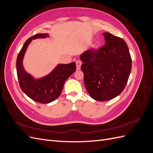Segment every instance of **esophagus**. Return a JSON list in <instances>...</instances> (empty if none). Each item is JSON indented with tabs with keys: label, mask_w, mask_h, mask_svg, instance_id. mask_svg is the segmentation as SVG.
<instances>
[{
	"label": "esophagus",
	"mask_w": 153,
	"mask_h": 153,
	"mask_svg": "<svg viewBox=\"0 0 153 153\" xmlns=\"http://www.w3.org/2000/svg\"><path fill=\"white\" fill-rule=\"evenodd\" d=\"M82 63V62L80 60H78V61H76V69H77V70H79V69H80Z\"/></svg>",
	"instance_id": "1"
}]
</instances>
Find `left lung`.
<instances>
[{
  "instance_id": "8db88e82",
  "label": "left lung",
  "mask_w": 153,
  "mask_h": 153,
  "mask_svg": "<svg viewBox=\"0 0 153 153\" xmlns=\"http://www.w3.org/2000/svg\"><path fill=\"white\" fill-rule=\"evenodd\" d=\"M105 45L98 50H87L80 55L84 84L92 99L112 100L124 90L131 70V58L126 43L105 32Z\"/></svg>"
}]
</instances>
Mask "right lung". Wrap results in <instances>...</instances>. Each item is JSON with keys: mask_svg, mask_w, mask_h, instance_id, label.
I'll use <instances>...</instances> for the list:
<instances>
[{"mask_svg": "<svg viewBox=\"0 0 153 153\" xmlns=\"http://www.w3.org/2000/svg\"><path fill=\"white\" fill-rule=\"evenodd\" d=\"M49 38L48 34H37L27 39L18 53L16 71L22 91L36 102L47 104L57 100L61 94L64 82L76 71V64H59L47 75L35 78L27 73L23 66V60L27 47L32 39Z\"/></svg>", "mask_w": 153, "mask_h": 153, "instance_id": "1", "label": "right lung"}]
</instances>
